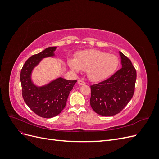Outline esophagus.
<instances>
[{"instance_id":"34e87169","label":"esophagus","mask_w":159,"mask_h":159,"mask_svg":"<svg viewBox=\"0 0 159 159\" xmlns=\"http://www.w3.org/2000/svg\"><path fill=\"white\" fill-rule=\"evenodd\" d=\"M78 84L80 85H85L86 83L85 82V81L81 80H79L78 81Z\"/></svg>"}]
</instances>
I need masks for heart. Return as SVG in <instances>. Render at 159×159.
<instances>
[{"instance_id":"1","label":"heart","mask_w":159,"mask_h":159,"mask_svg":"<svg viewBox=\"0 0 159 159\" xmlns=\"http://www.w3.org/2000/svg\"><path fill=\"white\" fill-rule=\"evenodd\" d=\"M119 61L113 54L97 50H88L77 53L75 59H70V68L75 71H87L89 79L100 81L107 79L117 68Z\"/></svg>"}]
</instances>
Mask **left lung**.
<instances>
[{"label":"left lung","instance_id":"obj_1","mask_svg":"<svg viewBox=\"0 0 159 159\" xmlns=\"http://www.w3.org/2000/svg\"><path fill=\"white\" fill-rule=\"evenodd\" d=\"M122 68L101 82L91 85L90 105L102 116H113L120 113L133 98L137 72L131 60L119 52Z\"/></svg>","mask_w":159,"mask_h":159}]
</instances>
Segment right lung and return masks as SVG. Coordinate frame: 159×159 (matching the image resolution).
Here are the masks:
<instances>
[{"label":"right lung","instance_id":"obj_1","mask_svg":"<svg viewBox=\"0 0 159 159\" xmlns=\"http://www.w3.org/2000/svg\"><path fill=\"white\" fill-rule=\"evenodd\" d=\"M56 47H49L32 56L24 64L20 71L22 94L25 102L38 116L52 118L60 114L66 105L71 90L76 80L59 78L42 87H37L31 80L32 70L44 57L54 56Z\"/></svg>","mask_w":159,"mask_h":159}]
</instances>
